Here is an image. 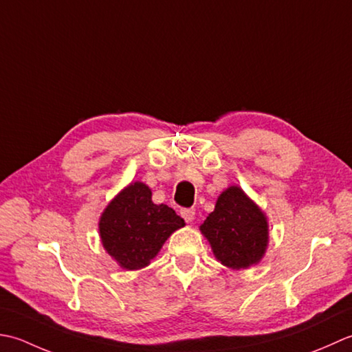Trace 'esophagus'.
<instances>
[{
    "mask_svg": "<svg viewBox=\"0 0 352 352\" xmlns=\"http://www.w3.org/2000/svg\"><path fill=\"white\" fill-rule=\"evenodd\" d=\"M181 216L184 217L186 223H191V221L195 220V217H196V210H195V208H182Z\"/></svg>",
    "mask_w": 352,
    "mask_h": 352,
    "instance_id": "esophagus-1",
    "label": "esophagus"
}]
</instances>
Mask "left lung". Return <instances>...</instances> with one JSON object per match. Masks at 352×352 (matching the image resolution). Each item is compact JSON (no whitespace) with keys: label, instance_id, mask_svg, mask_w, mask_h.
Wrapping results in <instances>:
<instances>
[{"label":"left lung","instance_id":"obj_1","mask_svg":"<svg viewBox=\"0 0 352 352\" xmlns=\"http://www.w3.org/2000/svg\"><path fill=\"white\" fill-rule=\"evenodd\" d=\"M200 231L211 243L212 252L226 267L245 269L256 264L267 246V221L239 186H229L217 199L216 210Z\"/></svg>","mask_w":352,"mask_h":352}]
</instances>
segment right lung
<instances>
[{
    "label": "right lung",
    "instance_id": "add662e5",
    "mask_svg": "<svg viewBox=\"0 0 352 352\" xmlns=\"http://www.w3.org/2000/svg\"><path fill=\"white\" fill-rule=\"evenodd\" d=\"M184 219L167 205H155L152 191L141 182L131 184L107 205L100 219V235L107 254L121 267H146Z\"/></svg>",
    "mask_w": 352,
    "mask_h": 352
}]
</instances>
